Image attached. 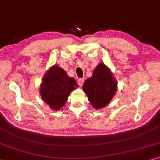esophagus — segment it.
Masks as SVG:
<instances>
[{
    "mask_svg": "<svg viewBox=\"0 0 160 160\" xmlns=\"http://www.w3.org/2000/svg\"><path fill=\"white\" fill-rule=\"evenodd\" d=\"M84 82V78H79L78 80V83L79 86H82Z\"/></svg>",
    "mask_w": 160,
    "mask_h": 160,
    "instance_id": "34e87169",
    "label": "esophagus"
}]
</instances>
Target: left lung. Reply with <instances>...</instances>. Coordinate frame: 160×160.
Here are the masks:
<instances>
[{
	"mask_svg": "<svg viewBox=\"0 0 160 160\" xmlns=\"http://www.w3.org/2000/svg\"><path fill=\"white\" fill-rule=\"evenodd\" d=\"M118 86L111 71L103 63H99L93 70L92 76L87 78L82 91L95 109L107 106L116 94Z\"/></svg>",
	"mask_w": 160,
	"mask_h": 160,
	"instance_id": "8db88e82",
	"label": "left lung"
}]
</instances>
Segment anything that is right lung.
<instances>
[{
	"mask_svg": "<svg viewBox=\"0 0 160 160\" xmlns=\"http://www.w3.org/2000/svg\"><path fill=\"white\" fill-rule=\"evenodd\" d=\"M78 86L73 78L58 65H53L44 74L40 84L42 99L50 109L59 110L68 99L70 93Z\"/></svg>",
	"mask_w": 160,
	"mask_h": 160,
	"instance_id": "1",
	"label": "right lung"
}]
</instances>
